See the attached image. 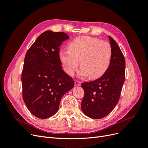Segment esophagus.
<instances>
[{"label": "esophagus", "mask_w": 148, "mask_h": 148, "mask_svg": "<svg viewBox=\"0 0 148 148\" xmlns=\"http://www.w3.org/2000/svg\"><path fill=\"white\" fill-rule=\"evenodd\" d=\"M75 85L76 86H79L80 85H81V83H80V82L78 81V80H75Z\"/></svg>", "instance_id": "34e87169"}]
</instances>
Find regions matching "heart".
<instances>
[{"label": "heart", "instance_id": "1", "mask_svg": "<svg viewBox=\"0 0 148 148\" xmlns=\"http://www.w3.org/2000/svg\"><path fill=\"white\" fill-rule=\"evenodd\" d=\"M69 50H62L59 53L61 63L65 72L72 75L79 64L78 71L79 77L91 79L101 77L109 69L112 48L110 44L100 39L89 36L75 38L68 46Z\"/></svg>", "mask_w": 148, "mask_h": 148}]
</instances>
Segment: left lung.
<instances>
[{"label": "left lung", "instance_id": "8db88e82", "mask_svg": "<svg viewBox=\"0 0 148 148\" xmlns=\"http://www.w3.org/2000/svg\"><path fill=\"white\" fill-rule=\"evenodd\" d=\"M112 57L109 69L95 81L82 83L84 96L82 102L83 112L93 119L109 114L120 99L125 78V60L115 40L109 36Z\"/></svg>", "mask_w": 148, "mask_h": 148}]
</instances>
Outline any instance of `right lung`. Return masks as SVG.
Listing matches in <instances>:
<instances>
[{"instance_id": "add662e5", "label": "right lung", "mask_w": 148, "mask_h": 148, "mask_svg": "<svg viewBox=\"0 0 148 148\" xmlns=\"http://www.w3.org/2000/svg\"><path fill=\"white\" fill-rule=\"evenodd\" d=\"M69 38L64 32L46 31L26 53L21 74L23 99L30 112L39 119L55 115L62 96L74 86L59 58L60 46Z\"/></svg>"}]
</instances>
